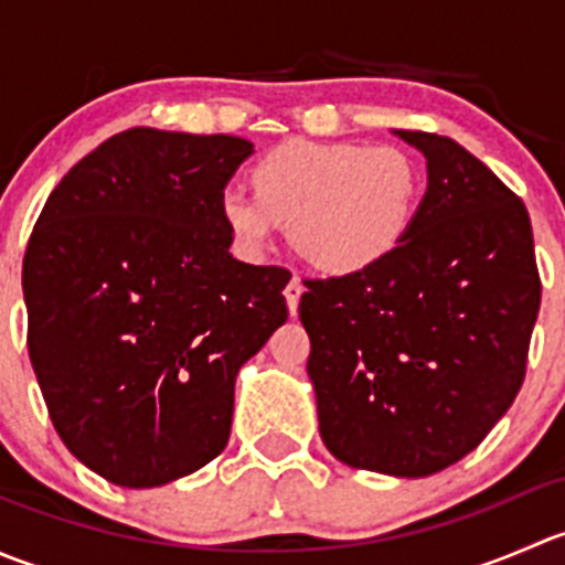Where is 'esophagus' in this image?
Returning <instances> with one entry per match:
<instances>
[{"label":"esophagus","mask_w":565,"mask_h":565,"mask_svg":"<svg viewBox=\"0 0 565 565\" xmlns=\"http://www.w3.org/2000/svg\"><path fill=\"white\" fill-rule=\"evenodd\" d=\"M300 295H303V284H300V278H292V281L284 287V298H287V306H289V315H298V303H300Z\"/></svg>","instance_id":"obj_1"}]
</instances>
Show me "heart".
Wrapping results in <instances>:
<instances>
[{
    "mask_svg": "<svg viewBox=\"0 0 565 565\" xmlns=\"http://www.w3.org/2000/svg\"><path fill=\"white\" fill-rule=\"evenodd\" d=\"M254 193L226 188L221 221L248 254L270 243L276 224L328 276H352L388 259L413 232L424 172L407 150L355 141H284L250 169Z\"/></svg>",
    "mask_w": 565,
    "mask_h": 565,
    "instance_id": "1",
    "label": "heart"
}]
</instances>
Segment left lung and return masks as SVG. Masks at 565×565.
Wrapping results in <instances>:
<instances>
[{"instance_id":"1","label":"left lung","mask_w":565,"mask_h":565,"mask_svg":"<svg viewBox=\"0 0 565 565\" xmlns=\"http://www.w3.org/2000/svg\"><path fill=\"white\" fill-rule=\"evenodd\" d=\"M429 185L413 232L363 273L306 278L319 435L358 470L424 478L514 404L541 306L522 199L448 136L396 130Z\"/></svg>"}]
</instances>
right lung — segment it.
I'll use <instances>...</instances> for the list:
<instances>
[{"label":"right lung","instance_id":"add662e5","mask_svg":"<svg viewBox=\"0 0 565 565\" xmlns=\"http://www.w3.org/2000/svg\"><path fill=\"white\" fill-rule=\"evenodd\" d=\"M241 136L130 128L51 191L24 254L26 347L56 435L128 489L230 443L235 377L287 322L289 270L230 254Z\"/></svg>","mask_w":565,"mask_h":565}]
</instances>
